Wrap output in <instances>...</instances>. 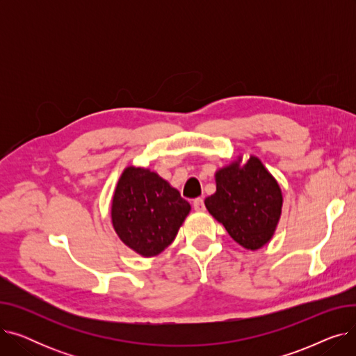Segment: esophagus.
<instances>
[{
	"label": "esophagus",
	"instance_id": "34e87169",
	"mask_svg": "<svg viewBox=\"0 0 356 356\" xmlns=\"http://www.w3.org/2000/svg\"><path fill=\"white\" fill-rule=\"evenodd\" d=\"M193 208L195 211L197 212H203L204 211V203H203V199L202 197H197L193 200Z\"/></svg>",
	"mask_w": 356,
	"mask_h": 356
}]
</instances>
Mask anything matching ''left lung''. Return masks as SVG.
Wrapping results in <instances>:
<instances>
[{
    "instance_id": "8db88e82",
    "label": "left lung",
    "mask_w": 356,
    "mask_h": 356,
    "mask_svg": "<svg viewBox=\"0 0 356 356\" xmlns=\"http://www.w3.org/2000/svg\"><path fill=\"white\" fill-rule=\"evenodd\" d=\"M216 192L204 199L209 213L231 238L251 251L271 241L283 208L282 189L255 156H242L215 173Z\"/></svg>"
}]
</instances>
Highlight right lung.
<instances>
[{
  "instance_id": "right-lung-1",
  "label": "right lung",
  "mask_w": 356,
  "mask_h": 356,
  "mask_svg": "<svg viewBox=\"0 0 356 356\" xmlns=\"http://www.w3.org/2000/svg\"><path fill=\"white\" fill-rule=\"evenodd\" d=\"M191 209L189 202L156 172L128 165L112 196L111 219L124 244L148 258L172 244Z\"/></svg>"
}]
</instances>
